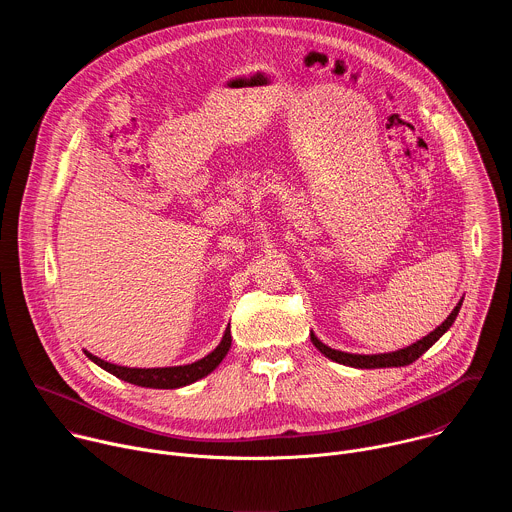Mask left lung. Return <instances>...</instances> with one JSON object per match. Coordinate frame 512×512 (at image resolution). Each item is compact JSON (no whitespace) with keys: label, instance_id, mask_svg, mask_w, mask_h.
<instances>
[{"label":"left lung","instance_id":"1","mask_svg":"<svg viewBox=\"0 0 512 512\" xmlns=\"http://www.w3.org/2000/svg\"><path fill=\"white\" fill-rule=\"evenodd\" d=\"M462 306V300L458 302V306L452 310V314L440 324L435 326L431 332H427L425 336H421L419 340L403 346V348H397V350H391V352H375V354H356V352H344V350H336V348H330L326 346L324 342H320L316 338L314 332H310V340L312 344L316 346L318 352H322L326 358L338 362V364H344V367H352V369H395V367H405V364L413 362L415 358H419L433 342H437L442 338V334H446V330L452 326V322L456 320L458 316V310Z\"/></svg>","mask_w":512,"mask_h":512}]
</instances>
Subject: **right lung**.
Segmentation results:
<instances>
[{
    "mask_svg": "<svg viewBox=\"0 0 512 512\" xmlns=\"http://www.w3.org/2000/svg\"><path fill=\"white\" fill-rule=\"evenodd\" d=\"M229 330L225 332V338L218 342L208 354L188 360V362H176V364H145V367H139V364H115L109 362L89 350H83L89 360H93L97 367L103 371L115 375L121 381L141 385V387H154V389H166V387H178L186 383H194L202 377H206L210 371L216 369V364L221 362L229 350Z\"/></svg>",
    "mask_w": 512,
    "mask_h": 512,
    "instance_id": "add662e5",
    "label": "right lung"
}]
</instances>
